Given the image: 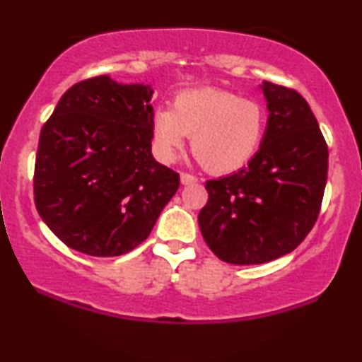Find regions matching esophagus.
Listing matches in <instances>:
<instances>
[{
  "instance_id": "1",
  "label": "esophagus",
  "mask_w": 362,
  "mask_h": 362,
  "mask_svg": "<svg viewBox=\"0 0 362 362\" xmlns=\"http://www.w3.org/2000/svg\"><path fill=\"white\" fill-rule=\"evenodd\" d=\"M180 182L182 185H192L197 182V177L190 175V173H180Z\"/></svg>"
}]
</instances>
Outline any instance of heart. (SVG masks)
<instances>
[{
	"instance_id": "obj_1",
	"label": "heart",
	"mask_w": 362,
	"mask_h": 362,
	"mask_svg": "<svg viewBox=\"0 0 362 362\" xmlns=\"http://www.w3.org/2000/svg\"><path fill=\"white\" fill-rule=\"evenodd\" d=\"M265 126L267 112L260 102L226 90H187L175 97L173 110H155L153 146L160 160L173 161L189 136L202 167L211 173H231L255 156Z\"/></svg>"
}]
</instances>
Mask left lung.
<instances>
[{"label": "left lung", "instance_id": "left-lung-1", "mask_svg": "<svg viewBox=\"0 0 362 362\" xmlns=\"http://www.w3.org/2000/svg\"><path fill=\"white\" fill-rule=\"evenodd\" d=\"M267 127L248 167L207 180L199 228L218 259L265 264L293 252L317 221L327 185L328 148L298 91L262 81Z\"/></svg>", "mask_w": 362, "mask_h": 362}]
</instances>
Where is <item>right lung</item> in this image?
<instances>
[{"label":"right lung","mask_w":362,"mask_h":362,"mask_svg":"<svg viewBox=\"0 0 362 362\" xmlns=\"http://www.w3.org/2000/svg\"><path fill=\"white\" fill-rule=\"evenodd\" d=\"M153 88L110 76L66 91L44 124L34 195L42 221L62 243L117 257L148 238L180 184L151 153Z\"/></svg>","instance_id":"1"}]
</instances>
